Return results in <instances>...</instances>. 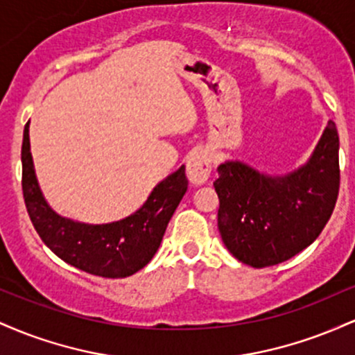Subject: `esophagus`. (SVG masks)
I'll use <instances>...</instances> for the list:
<instances>
[{
	"label": "esophagus",
	"instance_id": "esophagus-1",
	"mask_svg": "<svg viewBox=\"0 0 355 355\" xmlns=\"http://www.w3.org/2000/svg\"><path fill=\"white\" fill-rule=\"evenodd\" d=\"M211 173V155L205 150L191 155L187 162V177L191 185H202L209 180Z\"/></svg>",
	"mask_w": 355,
	"mask_h": 355
}]
</instances>
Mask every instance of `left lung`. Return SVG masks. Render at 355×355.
Masks as SVG:
<instances>
[{
    "label": "left lung",
    "mask_w": 355,
    "mask_h": 355,
    "mask_svg": "<svg viewBox=\"0 0 355 355\" xmlns=\"http://www.w3.org/2000/svg\"><path fill=\"white\" fill-rule=\"evenodd\" d=\"M218 230L229 252L255 268L302 252L320 235L340 185L339 133L331 120L307 165L285 177H267L240 162L217 168Z\"/></svg>",
    "instance_id": "left-lung-1"
}]
</instances>
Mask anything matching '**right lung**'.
<instances>
[{
  "mask_svg": "<svg viewBox=\"0 0 355 355\" xmlns=\"http://www.w3.org/2000/svg\"><path fill=\"white\" fill-rule=\"evenodd\" d=\"M21 164L24 203L44 245L70 266L105 279L133 275L153 259L189 189L185 166H180L155 187L145 205L133 215L107 225H88L60 217L44 202L30 152V123L24 125Z\"/></svg>",
  "mask_w": 355,
  "mask_h": 355,
  "instance_id": "1",
  "label": "right lung"
}]
</instances>
